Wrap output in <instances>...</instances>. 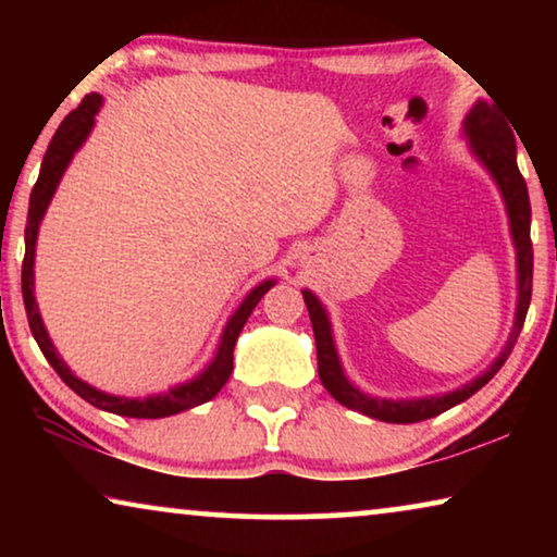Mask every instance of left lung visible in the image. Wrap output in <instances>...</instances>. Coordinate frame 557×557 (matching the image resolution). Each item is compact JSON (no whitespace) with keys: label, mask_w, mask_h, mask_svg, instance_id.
<instances>
[{"label":"left lung","mask_w":557,"mask_h":557,"mask_svg":"<svg viewBox=\"0 0 557 557\" xmlns=\"http://www.w3.org/2000/svg\"><path fill=\"white\" fill-rule=\"evenodd\" d=\"M467 134L474 147L476 157L486 164V170L494 174L497 185L505 195L507 212H509V225H512V238L517 246V271H520V304H517V319L512 337H509L505 352L499 355V360L484 372L482 377H476L474 383H469L461 391H454L441 398H423V400H383V398H370L357 391L355 385H349V380L342 372L339 357L334 352L330 319H326L322 304L311 292H304V301H307L311 326H314V339H317V362H319V380L326 391L332 393L334 400H339L342 406L357 413H364L370 418L385 423H418L425 418H433L444 410L459 406L467 398H471L476 391L490 383L497 375L502 364L512 352L517 337H520L524 317H528L530 296H532V240H530V195L524 177L517 166V147H515V134L512 126L507 124V119L494 109V103H476L467 116Z\"/></svg>","instance_id":"obj_1"}]
</instances>
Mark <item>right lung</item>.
I'll return each instance as SVG.
<instances>
[{
    "mask_svg": "<svg viewBox=\"0 0 557 557\" xmlns=\"http://www.w3.org/2000/svg\"><path fill=\"white\" fill-rule=\"evenodd\" d=\"M98 109H101V96L88 94L78 103V109L71 111L63 119V124L58 126L55 136H52L48 151H45L40 177H37L33 195H29V210H27V225H25V261H22V299H25L27 322H29V330H33V337L37 339V347L42 349L45 360L52 364V370L58 372L60 380H63L71 391L78 393L83 400H88L90 406L109 410V413H116V416H128V418L174 416V413H180V410L202 406V403L215 398V395L220 393V387L227 383V377H231V372H233V347H235V342H238V334L243 326H246L248 317L253 314L256 304L261 301V296L273 286V281H263L261 286H256L253 292L246 296V301L240 304V309L235 311V314L231 317V322H227V326H225L215 360H212L210 368L205 370L200 377L193 380V383L172 387L170 393H162V395H149V398L132 400V398H119V395H106L75 377L73 372L67 370V364L58 357L55 347H52L48 332H45V326H42L40 311H37L35 294H33V286H35L33 263H35L37 227H40V220L45 215V210H48L52 193H55V187H58L60 177H63L67 162L73 159L75 149L86 141L90 128H94V119H96Z\"/></svg>",
    "mask_w": 557,
    "mask_h": 557,
    "instance_id": "add662e5",
    "label": "right lung"
}]
</instances>
